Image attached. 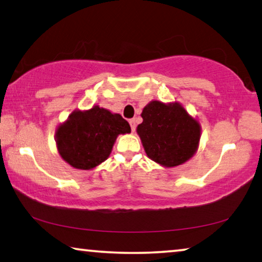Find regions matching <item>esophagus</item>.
Listing matches in <instances>:
<instances>
[{
    "label": "esophagus",
    "mask_w": 262,
    "mask_h": 262,
    "mask_svg": "<svg viewBox=\"0 0 262 262\" xmlns=\"http://www.w3.org/2000/svg\"><path fill=\"white\" fill-rule=\"evenodd\" d=\"M129 125H130V128H132V132L134 133L135 129H136V120H135V119H130Z\"/></svg>",
    "instance_id": "obj_1"
}]
</instances>
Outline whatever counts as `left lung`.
Instances as JSON below:
<instances>
[{
	"mask_svg": "<svg viewBox=\"0 0 262 262\" xmlns=\"http://www.w3.org/2000/svg\"><path fill=\"white\" fill-rule=\"evenodd\" d=\"M143 122L137 126L148 157L163 166L187 162L196 151L201 128L178 103L154 100L142 111Z\"/></svg>",
	"mask_w": 262,
	"mask_h": 262,
	"instance_id": "8db88e82",
	"label": "left lung"
}]
</instances>
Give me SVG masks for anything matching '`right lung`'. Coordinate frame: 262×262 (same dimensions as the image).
I'll return each mask as SVG.
<instances>
[{"instance_id": "add662e5", "label": "right lung", "mask_w": 262, "mask_h": 262, "mask_svg": "<svg viewBox=\"0 0 262 262\" xmlns=\"http://www.w3.org/2000/svg\"><path fill=\"white\" fill-rule=\"evenodd\" d=\"M126 133H130V126L120 114L99 106L75 111L57 128V150L73 167L90 170L107 159L118 135Z\"/></svg>"}]
</instances>
